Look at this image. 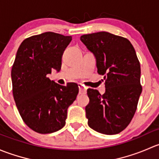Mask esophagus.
Returning <instances> with one entry per match:
<instances>
[{
	"label": "esophagus",
	"mask_w": 159,
	"mask_h": 159,
	"mask_svg": "<svg viewBox=\"0 0 159 159\" xmlns=\"http://www.w3.org/2000/svg\"><path fill=\"white\" fill-rule=\"evenodd\" d=\"M78 88H79V94H86V92H87V89H86V88L84 87L83 84H78Z\"/></svg>",
	"instance_id": "34e87169"
}]
</instances>
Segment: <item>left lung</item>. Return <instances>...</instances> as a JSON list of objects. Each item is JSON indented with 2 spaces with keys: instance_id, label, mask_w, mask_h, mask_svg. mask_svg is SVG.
<instances>
[{
  "instance_id": "1",
  "label": "left lung",
  "mask_w": 159,
  "mask_h": 159,
  "mask_svg": "<svg viewBox=\"0 0 159 159\" xmlns=\"http://www.w3.org/2000/svg\"><path fill=\"white\" fill-rule=\"evenodd\" d=\"M80 39L94 55L98 73L105 81L102 95L88 89V125L102 134H118L131 122L142 91L135 51L128 39L106 31L82 35Z\"/></svg>"
}]
</instances>
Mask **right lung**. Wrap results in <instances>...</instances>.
<instances>
[{
	"instance_id": "right-lung-1",
	"label": "right lung",
	"mask_w": 159,
	"mask_h": 159,
	"mask_svg": "<svg viewBox=\"0 0 159 159\" xmlns=\"http://www.w3.org/2000/svg\"><path fill=\"white\" fill-rule=\"evenodd\" d=\"M71 39L44 32L25 39L17 51L11 69L13 96L23 121L36 132L61 129L78 94L75 83L63 86L48 78L52 69L60 71L62 54Z\"/></svg>"
}]
</instances>
